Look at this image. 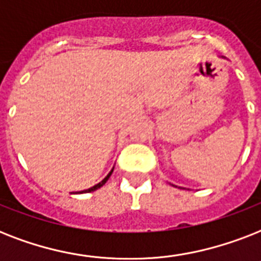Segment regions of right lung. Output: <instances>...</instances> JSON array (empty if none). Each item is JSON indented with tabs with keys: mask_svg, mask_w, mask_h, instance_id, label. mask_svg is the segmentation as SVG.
<instances>
[{
	"mask_svg": "<svg viewBox=\"0 0 261 261\" xmlns=\"http://www.w3.org/2000/svg\"><path fill=\"white\" fill-rule=\"evenodd\" d=\"M111 174H112V171H111L110 173L107 174V177L104 178V180H102V181H100V182H98V184H96V186L90 187L89 190L81 191V192H92V191H96V190H97V188H100V187H102V186H104V184H106V182H107V180H108V178H110V176H111Z\"/></svg>",
	"mask_w": 261,
	"mask_h": 261,
	"instance_id": "obj_1",
	"label": "right lung"
}]
</instances>
